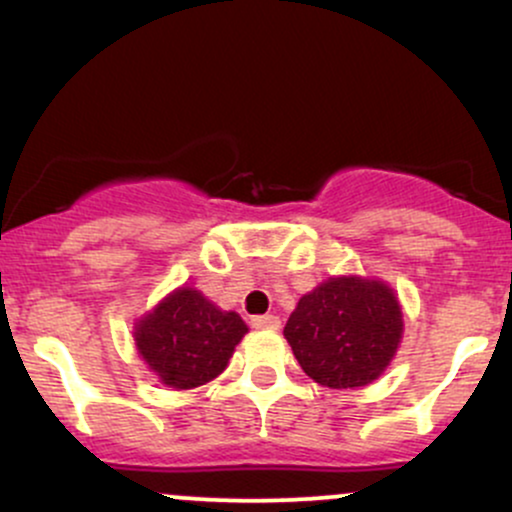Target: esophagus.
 Masks as SVG:
<instances>
[{
  "label": "esophagus",
  "mask_w": 512,
  "mask_h": 512,
  "mask_svg": "<svg viewBox=\"0 0 512 512\" xmlns=\"http://www.w3.org/2000/svg\"><path fill=\"white\" fill-rule=\"evenodd\" d=\"M250 325L255 327V330H276V327H279V317H276V315H255L250 320Z\"/></svg>",
  "instance_id": "1"
}]
</instances>
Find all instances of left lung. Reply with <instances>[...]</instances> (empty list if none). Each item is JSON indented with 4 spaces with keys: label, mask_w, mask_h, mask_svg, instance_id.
Segmentation results:
<instances>
[{
    "label": "left lung",
    "mask_w": 512,
    "mask_h": 512,
    "mask_svg": "<svg viewBox=\"0 0 512 512\" xmlns=\"http://www.w3.org/2000/svg\"><path fill=\"white\" fill-rule=\"evenodd\" d=\"M315 383L346 390L373 383L402 339V310L383 281L339 276L298 301L284 327Z\"/></svg>",
    "instance_id": "obj_1"
}]
</instances>
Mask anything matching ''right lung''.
Here are the masks:
<instances>
[{"label": "right lung", "mask_w": 512, "mask_h": 512, "mask_svg": "<svg viewBox=\"0 0 512 512\" xmlns=\"http://www.w3.org/2000/svg\"><path fill=\"white\" fill-rule=\"evenodd\" d=\"M248 332L236 313H223L195 289H178L137 325L139 354L163 385L190 390L214 380Z\"/></svg>", "instance_id": "add662e5"}]
</instances>
